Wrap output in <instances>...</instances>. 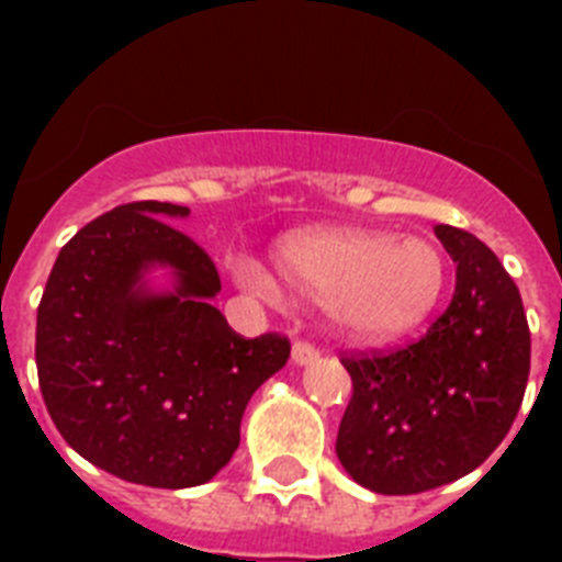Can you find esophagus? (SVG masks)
I'll list each match as a JSON object with an SVG mask.
<instances>
[{
  "mask_svg": "<svg viewBox=\"0 0 562 562\" xmlns=\"http://www.w3.org/2000/svg\"><path fill=\"white\" fill-rule=\"evenodd\" d=\"M317 357H321V351H317L312 342L295 340V346H292V360H295L297 366H310V362H315Z\"/></svg>",
  "mask_w": 562,
  "mask_h": 562,
  "instance_id": "obj_1",
  "label": "esophagus"
}]
</instances>
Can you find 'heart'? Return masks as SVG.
I'll use <instances>...</instances> for the list:
<instances>
[{
    "label": "heart",
    "mask_w": 562,
    "mask_h": 562,
    "mask_svg": "<svg viewBox=\"0 0 562 562\" xmlns=\"http://www.w3.org/2000/svg\"><path fill=\"white\" fill-rule=\"evenodd\" d=\"M276 270L292 295L326 304L335 324L357 337L416 326L448 281L445 256L428 238L349 227L290 238L276 252ZM236 276L256 292L270 286L250 265H238Z\"/></svg>",
    "instance_id": "1"
}]
</instances>
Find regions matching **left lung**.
Instances as JSON below:
<instances>
[{"label": "left lung", "instance_id": "left-lung-1", "mask_svg": "<svg viewBox=\"0 0 562 562\" xmlns=\"http://www.w3.org/2000/svg\"><path fill=\"white\" fill-rule=\"evenodd\" d=\"M456 261L453 301L419 340L346 355L351 400L337 430L346 473L382 495H414L473 473L513 428L529 380L524 301L490 247L436 225Z\"/></svg>", "mask_w": 562, "mask_h": 562}]
</instances>
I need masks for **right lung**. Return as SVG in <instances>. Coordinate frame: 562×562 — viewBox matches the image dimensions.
<instances>
[{
    "label": "right lung",
    "instance_id": "add662e5",
    "mask_svg": "<svg viewBox=\"0 0 562 562\" xmlns=\"http://www.w3.org/2000/svg\"><path fill=\"white\" fill-rule=\"evenodd\" d=\"M188 207L128 202L58 252L36 317V369L69 448L132 484L211 481L238 448L247 402L290 360L284 335L247 337L211 304V256L171 220ZM168 266L171 291L145 272Z\"/></svg>",
    "mask_w": 562,
    "mask_h": 562
}]
</instances>
